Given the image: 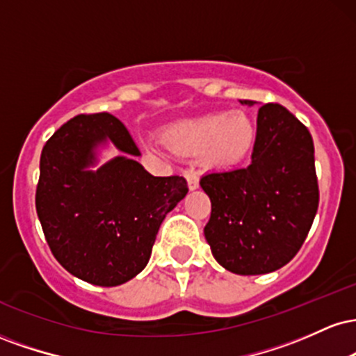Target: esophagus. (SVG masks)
I'll list each match as a JSON object with an SVG mask.
<instances>
[{"label":"esophagus","instance_id":"esophagus-1","mask_svg":"<svg viewBox=\"0 0 356 356\" xmlns=\"http://www.w3.org/2000/svg\"><path fill=\"white\" fill-rule=\"evenodd\" d=\"M186 179L187 184H189V189L195 191L199 187V175L194 172V170H186Z\"/></svg>","mask_w":356,"mask_h":356}]
</instances>
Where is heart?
<instances>
[{"mask_svg":"<svg viewBox=\"0 0 356 356\" xmlns=\"http://www.w3.org/2000/svg\"><path fill=\"white\" fill-rule=\"evenodd\" d=\"M254 134V125L244 113L218 112L170 125L165 142L177 155L202 154L211 167H232L249 154Z\"/></svg>","mask_w":356,"mask_h":356,"instance_id":"b5f03b06","label":"heart"}]
</instances>
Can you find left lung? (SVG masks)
<instances>
[{
	"label": "left lung",
	"instance_id": "left-lung-1",
	"mask_svg": "<svg viewBox=\"0 0 356 356\" xmlns=\"http://www.w3.org/2000/svg\"><path fill=\"white\" fill-rule=\"evenodd\" d=\"M201 187L212 207L204 236L220 266L244 276L276 271L303 246L318 211L312 134L283 105H263L251 164L202 175Z\"/></svg>",
	"mask_w": 356,
	"mask_h": 356
}]
</instances>
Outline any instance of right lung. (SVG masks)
<instances>
[{"mask_svg":"<svg viewBox=\"0 0 356 356\" xmlns=\"http://www.w3.org/2000/svg\"><path fill=\"white\" fill-rule=\"evenodd\" d=\"M110 140L125 156L97 171L95 149ZM129 130L107 112L76 115L48 138L40 159L36 212L56 261L97 286H118L149 263L162 220L187 194L181 175L154 177Z\"/></svg>","mask_w":356,"mask_h":356,"instance_id":"obj_1","label":"right lung"}]
</instances>
